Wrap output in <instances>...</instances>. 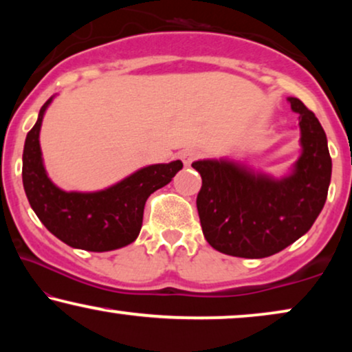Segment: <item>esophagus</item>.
I'll return each instance as SVG.
<instances>
[{
  "instance_id": "obj_1",
  "label": "esophagus",
  "mask_w": 352,
  "mask_h": 352,
  "mask_svg": "<svg viewBox=\"0 0 352 352\" xmlns=\"http://www.w3.org/2000/svg\"><path fill=\"white\" fill-rule=\"evenodd\" d=\"M199 157H200V153H199V151H195V148H186V151L181 152V160L186 166H190Z\"/></svg>"
}]
</instances>
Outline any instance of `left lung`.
I'll return each mask as SVG.
<instances>
[{
  "instance_id": "obj_1",
  "label": "left lung",
  "mask_w": 352,
  "mask_h": 352,
  "mask_svg": "<svg viewBox=\"0 0 352 352\" xmlns=\"http://www.w3.org/2000/svg\"><path fill=\"white\" fill-rule=\"evenodd\" d=\"M302 155L282 181L253 175L230 162L192 163L200 173L197 210L211 247L239 258H266L282 252L311 229L324 208L331 158L319 120L296 98Z\"/></svg>"
}]
</instances>
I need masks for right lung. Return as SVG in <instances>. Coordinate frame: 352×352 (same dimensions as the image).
I'll use <instances>...</instances> for the list:
<instances>
[{"instance_id": "add662e5", "label": "right lung", "mask_w": 352, "mask_h": 352, "mask_svg": "<svg viewBox=\"0 0 352 352\" xmlns=\"http://www.w3.org/2000/svg\"><path fill=\"white\" fill-rule=\"evenodd\" d=\"M50 102L51 99L41 107L23 146L22 181L30 206L46 229L69 247L86 252L126 247L139 235L147 199L175 177L182 162L146 166L118 184L93 194L60 190L46 176L38 141Z\"/></svg>"}]
</instances>
